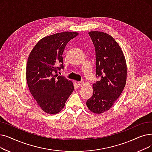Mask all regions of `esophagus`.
I'll list each match as a JSON object with an SVG mask.
<instances>
[{
  "label": "esophagus",
  "instance_id": "1",
  "mask_svg": "<svg viewBox=\"0 0 152 152\" xmlns=\"http://www.w3.org/2000/svg\"><path fill=\"white\" fill-rule=\"evenodd\" d=\"M77 83L79 86H82L84 84V81H78Z\"/></svg>",
  "mask_w": 152,
  "mask_h": 152
}]
</instances>
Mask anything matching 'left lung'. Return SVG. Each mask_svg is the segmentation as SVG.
<instances>
[{
	"label": "left lung",
	"mask_w": 152,
	"mask_h": 152,
	"mask_svg": "<svg viewBox=\"0 0 152 152\" xmlns=\"http://www.w3.org/2000/svg\"><path fill=\"white\" fill-rule=\"evenodd\" d=\"M89 35L96 50V76L101 80L92 86L93 94L86 105L92 113L101 114L121 96L126 83L127 64L121 47L110 35L97 31Z\"/></svg>",
	"instance_id": "8db88e82"
}]
</instances>
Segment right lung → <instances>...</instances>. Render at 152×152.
<instances>
[{
	"mask_svg": "<svg viewBox=\"0 0 152 152\" xmlns=\"http://www.w3.org/2000/svg\"><path fill=\"white\" fill-rule=\"evenodd\" d=\"M78 35L64 31L41 39L29 55L26 78L29 90L46 113L56 114L64 107L74 90L73 84L58 71L63 69V53L66 45Z\"/></svg>",
	"mask_w": 152,
	"mask_h": 152,
	"instance_id": "obj_1",
	"label": "right lung"
}]
</instances>
